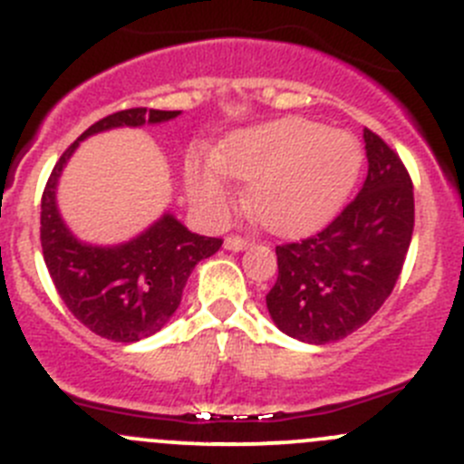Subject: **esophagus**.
<instances>
[{
    "mask_svg": "<svg viewBox=\"0 0 464 464\" xmlns=\"http://www.w3.org/2000/svg\"><path fill=\"white\" fill-rule=\"evenodd\" d=\"M224 246H227L228 251H242L246 249V246H251V240L249 237H240V236H231L224 240Z\"/></svg>",
    "mask_w": 464,
    "mask_h": 464,
    "instance_id": "esophagus-1",
    "label": "esophagus"
}]
</instances>
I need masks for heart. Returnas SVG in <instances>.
Here are the masks:
<instances>
[{"mask_svg": "<svg viewBox=\"0 0 464 464\" xmlns=\"http://www.w3.org/2000/svg\"><path fill=\"white\" fill-rule=\"evenodd\" d=\"M362 151L349 133L308 120H281L233 133L218 156L186 163L188 195L206 218L231 204L227 172L249 183L246 204L265 228L296 236L331 219L352 195Z\"/></svg>", "mask_w": 464, "mask_h": 464, "instance_id": "1", "label": "heart"}]
</instances>
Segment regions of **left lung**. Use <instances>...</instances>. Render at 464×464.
<instances>
[{
  "label": "left lung",
  "instance_id": "obj_1",
  "mask_svg": "<svg viewBox=\"0 0 464 464\" xmlns=\"http://www.w3.org/2000/svg\"><path fill=\"white\" fill-rule=\"evenodd\" d=\"M367 179L356 199L324 231L278 245L269 317L308 344L337 342L361 328L397 285L415 227L412 181L401 159L362 131Z\"/></svg>",
  "mask_w": 464,
  "mask_h": 464
}]
</instances>
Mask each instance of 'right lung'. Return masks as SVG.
Segmentation results:
<instances>
[{
	"mask_svg": "<svg viewBox=\"0 0 464 464\" xmlns=\"http://www.w3.org/2000/svg\"><path fill=\"white\" fill-rule=\"evenodd\" d=\"M181 111L129 108L94 122L61 156L52 169L40 204L43 258L67 310L83 326L112 342H138L159 333L181 304L183 287L199 260L222 246L219 237L192 233L163 213L151 227L120 245H90L79 240L58 210V179L79 142L120 127L163 124Z\"/></svg>",
	"mask_w": 464,
	"mask_h": 464,
	"instance_id": "add662e5",
	"label": "right lung"
}]
</instances>
